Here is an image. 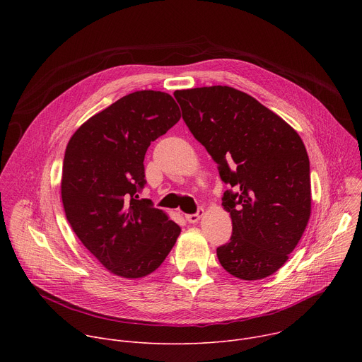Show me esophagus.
Returning <instances> with one entry per match:
<instances>
[{
    "mask_svg": "<svg viewBox=\"0 0 362 362\" xmlns=\"http://www.w3.org/2000/svg\"><path fill=\"white\" fill-rule=\"evenodd\" d=\"M202 215H203V209H199V211H197V214H193V215H186V221H187L189 223H197V222L200 221Z\"/></svg>",
    "mask_w": 362,
    "mask_h": 362,
    "instance_id": "esophagus-1",
    "label": "esophagus"
}]
</instances>
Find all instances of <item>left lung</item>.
Returning <instances> with one entry per match:
<instances>
[{
    "label": "left lung",
    "mask_w": 362,
    "mask_h": 362,
    "mask_svg": "<svg viewBox=\"0 0 362 362\" xmlns=\"http://www.w3.org/2000/svg\"><path fill=\"white\" fill-rule=\"evenodd\" d=\"M183 120L218 163L232 236L223 269L264 279L288 261L311 216L309 159L299 134L252 95L228 86L176 90Z\"/></svg>",
    "instance_id": "8db88e82"
}]
</instances>
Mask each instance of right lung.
Masks as SVG:
<instances>
[{
  "label": "right lung",
  "mask_w": 362,
  "mask_h": 362,
  "mask_svg": "<svg viewBox=\"0 0 362 362\" xmlns=\"http://www.w3.org/2000/svg\"><path fill=\"white\" fill-rule=\"evenodd\" d=\"M179 120L180 110L170 94L134 91L83 123L66 147V218L113 275L147 276L163 264L180 235L163 211L137 194L146 183L147 147Z\"/></svg>",
  "instance_id": "add662e5"
}]
</instances>
